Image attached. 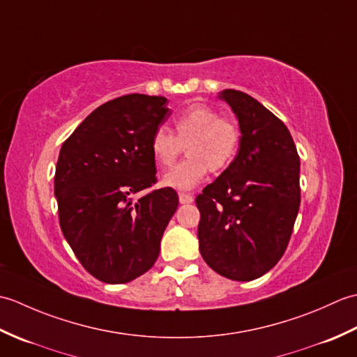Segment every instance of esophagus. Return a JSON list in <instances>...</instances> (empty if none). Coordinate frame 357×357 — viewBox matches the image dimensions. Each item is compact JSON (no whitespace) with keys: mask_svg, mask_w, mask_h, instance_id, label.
I'll list each match as a JSON object with an SVG mask.
<instances>
[{"mask_svg":"<svg viewBox=\"0 0 357 357\" xmlns=\"http://www.w3.org/2000/svg\"><path fill=\"white\" fill-rule=\"evenodd\" d=\"M195 201V198L192 195L188 193H179V202L181 204H192Z\"/></svg>","mask_w":357,"mask_h":357,"instance_id":"obj_1","label":"esophagus"}]
</instances>
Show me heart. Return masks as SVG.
Masks as SVG:
<instances>
[{
	"label": "heart",
	"instance_id": "b5f03b06",
	"mask_svg": "<svg viewBox=\"0 0 357 357\" xmlns=\"http://www.w3.org/2000/svg\"><path fill=\"white\" fill-rule=\"evenodd\" d=\"M239 139V128L230 119L219 118L206 104H193L174 119V135L167 127L156 128L150 153L158 165L170 167L185 146L188 158L164 174L162 184L174 190H192L206 179L208 169L221 172L231 164Z\"/></svg>",
	"mask_w": 357,
	"mask_h": 357
}]
</instances>
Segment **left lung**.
<instances>
[{
  "label": "left lung",
  "mask_w": 357,
  "mask_h": 357,
  "mask_svg": "<svg viewBox=\"0 0 357 357\" xmlns=\"http://www.w3.org/2000/svg\"><path fill=\"white\" fill-rule=\"evenodd\" d=\"M219 100L239 123L238 155L196 198L199 252L231 280L270 271L290 241L301 204L298 150L285 124L250 95L225 89Z\"/></svg>",
  "instance_id": "8db88e82"
}]
</instances>
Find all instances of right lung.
Returning a JSON list of instances; mask_svg holds the SVG:
<instances>
[{
	"instance_id": "1",
	"label": "right lung",
	"mask_w": 357,
	"mask_h": 357,
	"mask_svg": "<svg viewBox=\"0 0 357 357\" xmlns=\"http://www.w3.org/2000/svg\"><path fill=\"white\" fill-rule=\"evenodd\" d=\"M170 113L164 96H121L90 113L59 150V225L82 267L105 284L130 282L153 267L178 208L170 187L133 201L156 183L150 139Z\"/></svg>"
}]
</instances>
